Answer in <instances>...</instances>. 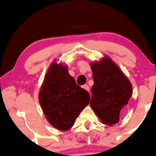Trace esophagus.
Wrapping results in <instances>:
<instances>
[{
    "mask_svg": "<svg viewBox=\"0 0 156 156\" xmlns=\"http://www.w3.org/2000/svg\"><path fill=\"white\" fill-rule=\"evenodd\" d=\"M83 88L84 90H86L87 91H88L89 92V90H90V88H89V87H88V85H87V84H85V85H83Z\"/></svg>",
    "mask_w": 156,
    "mask_h": 156,
    "instance_id": "34e87169",
    "label": "esophagus"
}]
</instances>
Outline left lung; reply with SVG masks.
<instances>
[{
    "label": "left lung",
    "instance_id": "obj_1",
    "mask_svg": "<svg viewBox=\"0 0 156 156\" xmlns=\"http://www.w3.org/2000/svg\"><path fill=\"white\" fill-rule=\"evenodd\" d=\"M94 84L90 107L103 124L119 121V114L132 95V85L119 66L109 56L90 62Z\"/></svg>",
    "mask_w": 156,
    "mask_h": 156
}]
</instances>
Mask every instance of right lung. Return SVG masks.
<instances>
[{
    "mask_svg": "<svg viewBox=\"0 0 156 156\" xmlns=\"http://www.w3.org/2000/svg\"><path fill=\"white\" fill-rule=\"evenodd\" d=\"M38 98L47 121L62 132L73 127L81 111L90 102L89 93L76 84L69 73L68 66L57 60L49 66Z\"/></svg>",
    "mask_w": 156,
    "mask_h": 156,
    "instance_id": "add662e5",
    "label": "right lung"
}]
</instances>
